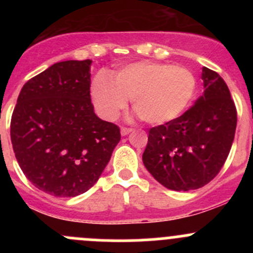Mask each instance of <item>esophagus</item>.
I'll use <instances>...</instances> for the list:
<instances>
[{
  "mask_svg": "<svg viewBox=\"0 0 253 253\" xmlns=\"http://www.w3.org/2000/svg\"><path fill=\"white\" fill-rule=\"evenodd\" d=\"M133 131V128H129V127H122L121 128V134L122 136H127L128 133Z\"/></svg>",
  "mask_w": 253,
  "mask_h": 253,
  "instance_id": "34e87169",
  "label": "esophagus"
}]
</instances>
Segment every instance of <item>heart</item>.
I'll return each mask as SVG.
<instances>
[{"instance_id": "b5f03b06", "label": "heart", "mask_w": 253, "mask_h": 253, "mask_svg": "<svg viewBox=\"0 0 253 253\" xmlns=\"http://www.w3.org/2000/svg\"><path fill=\"white\" fill-rule=\"evenodd\" d=\"M195 75L182 66L139 61L112 73L99 72L90 83V99L96 114L115 121L132 108L144 122L164 125L176 120L192 103Z\"/></svg>"}]
</instances>
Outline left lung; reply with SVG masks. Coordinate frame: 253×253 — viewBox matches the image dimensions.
I'll return each instance as SVG.
<instances>
[{
	"mask_svg": "<svg viewBox=\"0 0 253 253\" xmlns=\"http://www.w3.org/2000/svg\"><path fill=\"white\" fill-rule=\"evenodd\" d=\"M205 93L185 114L149 129L143 164L169 190L191 191L223 168L235 137L237 114L228 85L203 67Z\"/></svg>",
	"mask_w": 253,
	"mask_h": 253,
	"instance_id": "1",
	"label": "left lung"
}]
</instances>
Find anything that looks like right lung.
I'll return each instance as SVG.
<instances>
[{
	"instance_id": "add662e5",
	"label": "right lung",
	"mask_w": 253,
	"mask_h": 253,
	"mask_svg": "<svg viewBox=\"0 0 253 253\" xmlns=\"http://www.w3.org/2000/svg\"><path fill=\"white\" fill-rule=\"evenodd\" d=\"M90 60L57 62L23 85L11 120L20 169L37 188L76 197L100 177L121 139L90 100Z\"/></svg>"
}]
</instances>
